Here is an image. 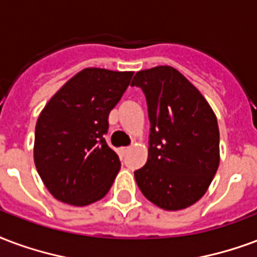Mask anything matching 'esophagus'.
Here are the masks:
<instances>
[{
  "label": "esophagus",
  "instance_id": "obj_1",
  "mask_svg": "<svg viewBox=\"0 0 257 257\" xmlns=\"http://www.w3.org/2000/svg\"><path fill=\"white\" fill-rule=\"evenodd\" d=\"M129 151V147H121L119 148V153L121 154H126Z\"/></svg>",
  "mask_w": 257,
  "mask_h": 257
}]
</instances>
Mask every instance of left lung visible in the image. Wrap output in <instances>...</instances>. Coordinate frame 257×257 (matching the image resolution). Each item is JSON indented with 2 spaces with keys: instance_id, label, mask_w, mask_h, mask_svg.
I'll list each match as a JSON object with an SVG mask.
<instances>
[{
  "instance_id": "left-lung-1",
  "label": "left lung",
  "mask_w": 257,
  "mask_h": 257,
  "mask_svg": "<svg viewBox=\"0 0 257 257\" xmlns=\"http://www.w3.org/2000/svg\"><path fill=\"white\" fill-rule=\"evenodd\" d=\"M131 85L144 91L151 123L147 163L135 172L139 189L162 210L191 207L204 196L219 166L215 113L173 66L140 70Z\"/></svg>"
}]
</instances>
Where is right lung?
I'll return each instance as SVG.
<instances>
[{
    "label": "right lung",
    "instance_id": "add662e5",
    "mask_svg": "<svg viewBox=\"0 0 257 257\" xmlns=\"http://www.w3.org/2000/svg\"><path fill=\"white\" fill-rule=\"evenodd\" d=\"M134 72L85 68L53 95L35 126L34 162L57 200L83 207L106 196L118 155L106 144L109 114Z\"/></svg>",
    "mask_w": 257,
    "mask_h": 257
}]
</instances>
